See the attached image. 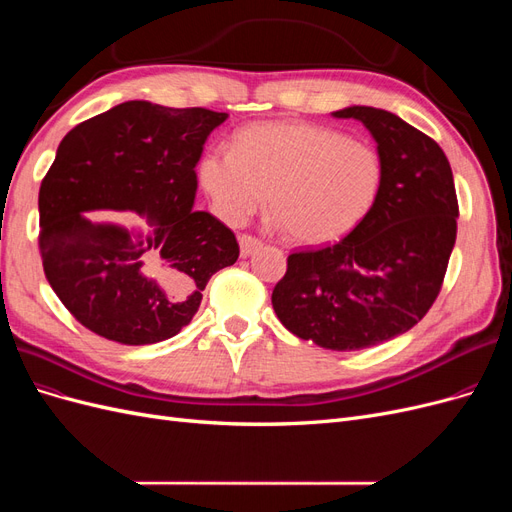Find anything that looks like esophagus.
Here are the masks:
<instances>
[{
    "label": "esophagus",
    "mask_w": 512,
    "mask_h": 512,
    "mask_svg": "<svg viewBox=\"0 0 512 512\" xmlns=\"http://www.w3.org/2000/svg\"><path fill=\"white\" fill-rule=\"evenodd\" d=\"M239 247H241V258H247V256H252L254 252L260 250L262 241L252 237V235H241L239 237Z\"/></svg>",
    "instance_id": "1"
}]
</instances>
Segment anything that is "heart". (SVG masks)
Returning <instances> with one entry per match:
<instances>
[{
    "mask_svg": "<svg viewBox=\"0 0 512 512\" xmlns=\"http://www.w3.org/2000/svg\"><path fill=\"white\" fill-rule=\"evenodd\" d=\"M198 179L228 224H245L267 203L277 226L301 245L344 239L374 207L382 185L378 151L309 121L243 128L232 151L211 149Z\"/></svg>",
    "mask_w": 512,
    "mask_h": 512,
    "instance_id": "obj_1",
    "label": "heart"
}]
</instances>
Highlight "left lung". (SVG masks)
<instances>
[{
  "mask_svg": "<svg viewBox=\"0 0 512 512\" xmlns=\"http://www.w3.org/2000/svg\"><path fill=\"white\" fill-rule=\"evenodd\" d=\"M378 143L382 185L365 220L339 243L288 256L273 288L284 327L327 350H361L410 331L440 294L459 205L440 145L401 117L348 106Z\"/></svg>",
  "mask_w": 512,
  "mask_h": 512,
  "instance_id": "obj_1",
  "label": "left lung"
}]
</instances>
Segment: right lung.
Listing matches in <instances>:
<instances>
[{
  "instance_id": "1",
  "label": "right lung",
  "mask_w": 512,
  "mask_h": 512,
  "mask_svg": "<svg viewBox=\"0 0 512 512\" xmlns=\"http://www.w3.org/2000/svg\"><path fill=\"white\" fill-rule=\"evenodd\" d=\"M207 108L130 100L72 128L42 179L44 275L85 329L126 346L190 324L213 273L235 265V232L194 211L196 164L226 121ZM134 210L149 233L96 225L87 210Z\"/></svg>"
}]
</instances>
